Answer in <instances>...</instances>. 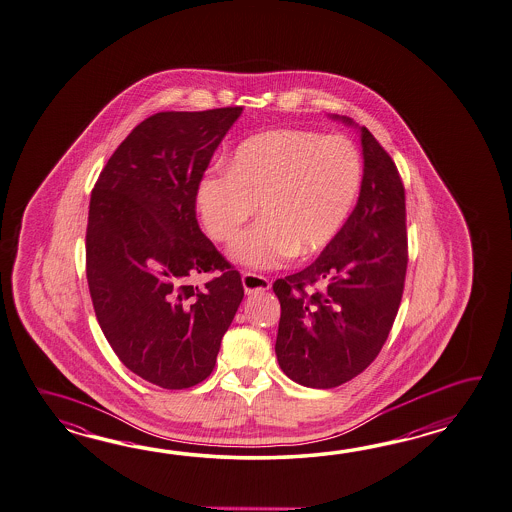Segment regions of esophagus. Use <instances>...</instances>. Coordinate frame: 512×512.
<instances>
[{
	"instance_id": "obj_1",
	"label": "esophagus",
	"mask_w": 512,
	"mask_h": 512,
	"mask_svg": "<svg viewBox=\"0 0 512 512\" xmlns=\"http://www.w3.org/2000/svg\"><path fill=\"white\" fill-rule=\"evenodd\" d=\"M242 286L246 294H257V292H266L270 288V279H266L264 275L246 272L242 273Z\"/></svg>"
}]
</instances>
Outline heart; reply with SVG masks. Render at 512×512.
I'll use <instances>...</instances> for the list:
<instances>
[{
  "mask_svg": "<svg viewBox=\"0 0 512 512\" xmlns=\"http://www.w3.org/2000/svg\"><path fill=\"white\" fill-rule=\"evenodd\" d=\"M362 183V158L349 137L281 128L246 139L224 169L205 172L196 211L216 242L240 233L229 257L270 270L294 255H312L338 235Z\"/></svg>",
  "mask_w": 512,
  "mask_h": 512,
  "instance_id": "heart-1",
  "label": "heart"
}]
</instances>
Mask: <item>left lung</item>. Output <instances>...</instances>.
I'll use <instances>...</instances> for the list:
<instances>
[{"instance_id": "1", "label": "left lung", "mask_w": 512, "mask_h": 512, "mask_svg": "<svg viewBox=\"0 0 512 512\" xmlns=\"http://www.w3.org/2000/svg\"><path fill=\"white\" fill-rule=\"evenodd\" d=\"M360 132L364 178L353 213L316 261L273 283L281 303L275 354L301 386H341L373 364L404 292V183L375 136L365 126Z\"/></svg>"}]
</instances>
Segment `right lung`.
<instances>
[{
  "label": "right lung",
  "instance_id": "obj_1",
  "mask_svg": "<svg viewBox=\"0 0 512 512\" xmlns=\"http://www.w3.org/2000/svg\"><path fill=\"white\" fill-rule=\"evenodd\" d=\"M242 106L150 115L115 148L91 191L86 277L123 364L163 389L211 375L237 314L240 273L196 220V187ZM218 271L204 287L190 281Z\"/></svg>",
  "mask_w": 512,
  "mask_h": 512
}]
</instances>
